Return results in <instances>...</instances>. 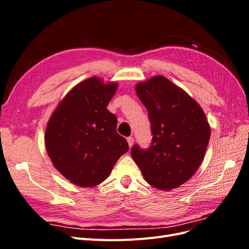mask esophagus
<instances>
[{
    "label": "esophagus",
    "mask_w": 249,
    "mask_h": 249,
    "mask_svg": "<svg viewBox=\"0 0 249 249\" xmlns=\"http://www.w3.org/2000/svg\"><path fill=\"white\" fill-rule=\"evenodd\" d=\"M126 140H127V144H129L130 147H132L133 144H134V138L133 137H129Z\"/></svg>",
    "instance_id": "esophagus-1"
}]
</instances>
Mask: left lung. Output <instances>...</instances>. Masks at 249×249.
I'll return each instance as SVG.
<instances>
[{"label":"left lung","mask_w":249,"mask_h":249,"mask_svg":"<svg viewBox=\"0 0 249 249\" xmlns=\"http://www.w3.org/2000/svg\"><path fill=\"white\" fill-rule=\"evenodd\" d=\"M136 93L148 111L153 141L131 149L146 182L169 191L191 178L202 162L211 136L205 112L185 90L163 76L138 83Z\"/></svg>","instance_id":"1"}]
</instances>
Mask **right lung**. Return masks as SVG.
Wrapping results in <instances>:
<instances>
[{"label":"right lung","instance_id":"obj_1","mask_svg":"<svg viewBox=\"0 0 249 249\" xmlns=\"http://www.w3.org/2000/svg\"><path fill=\"white\" fill-rule=\"evenodd\" d=\"M116 82L91 77L70 90L49 119L44 142L55 168L79 187L103 183L129 150L116 132L117 118L107 106Z\"/></svg>","mask_w":249,"mask_h":249}]
</instances>
